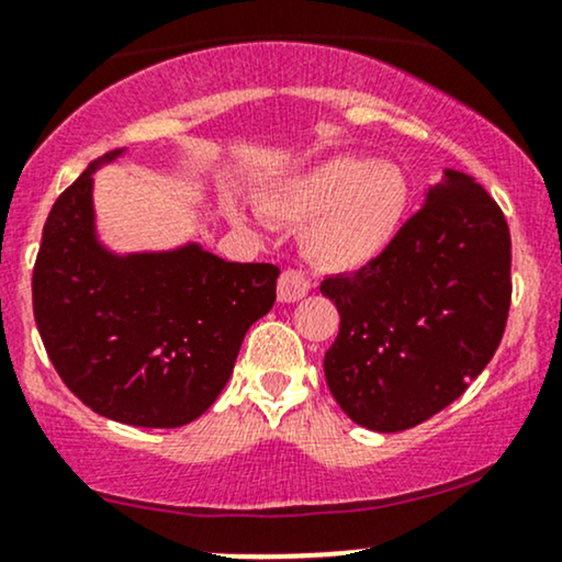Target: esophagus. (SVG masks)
Returning a JSON list of instances; mask_svg holds the SVG:
<instances>
[{
  "label": "esophagus",
  "instance_id": "1",
  "mask_svg": "<svg viewBox=\"0 0 562 562\" xmlns=\"http://www.w3.org/2000/svg\"><path fill=\"white\" fill-rule=\"evenodd\" d=\"M308 277L303 274L301 269H285V272L280 274V280H277V295H280L282 303L301 301L303 295L308 293Z\"/></svg>",
  "mask_w": 562,
  "mask_h": 562
}]
</instances>
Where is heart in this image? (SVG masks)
<instances>
[{
    "label": "heart",
    "instance_id": "heart-1",
    "mask_svg": "<svg viewBox=\"0 0 562 562\" xmlns=\"http://www.w3.org/2000/svg\"><path fill=\"white\" fill-rule=\"evenodd\" d=\"M411 180L392 161L335 157L263 199L269 216L303 225V254L324 272H356L390 248L411 212Z\"/></svg>",
    "mask_w": 562,
    "mask_h": 562
}]
</instances>
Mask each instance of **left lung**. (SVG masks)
I'll list each match as a JSON object with an SVG mask.
<instances>
[{
  "label": "left lung",
  "instance_id": "left-lung-1",
  "mask_svg": "<svg viewBox=\"0 0 562 562\" xmlns=\"http://www.w3.org/2000/svg\"><path fill=\"white\" fill-rule=\"evenodd\" d=\"M510 229L469 175L448 170L390 248L324 277L340 333L324 356L329 392L374 431H403L461 397L503 340Z\"/></svg>",
  "mask_w": 562,
  "mask_h": 562
}]
</instances>
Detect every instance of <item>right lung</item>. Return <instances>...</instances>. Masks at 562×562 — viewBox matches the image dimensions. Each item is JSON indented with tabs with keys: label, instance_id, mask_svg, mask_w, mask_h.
<instances>
[{
	"label": "right lung",
	"instance_id": "obj_1",
	"mask_svg": "<svg viewBox=\"0 0 562 562\" xmlns=\"http://www.w3.org/2000/svg\"><path fill=\"white\" fill-rule=\"evenodd\" d=\"M93 167L46 216L31 282L38 335L59 380L99 416L182 427L227 384L248 327L272 308L280 269L201 246L104 251L93 235Z\"/></svg>",
	"mask_w": 562,
	"mask_h": 562
}]
</instances>
